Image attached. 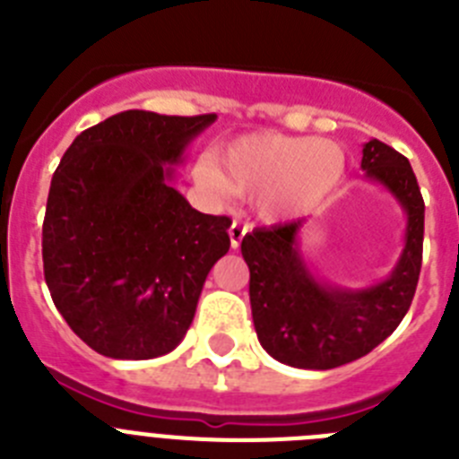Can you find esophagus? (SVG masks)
<instances>
[{
  "mask_svg": "<svg viewBox=\"0 0 459 459\" xmlns=\"http://www.w3.org/2000/svg\"><path fill=\"white\" fill-rule=\"evenodd\" d=\"M248 234V227L241 225V222H232V227H230V241H232V248L237 250L238 246H241L243 237Z\"/></svg>",
  "mask_w": 459,
  "mask_h": 459,
  "instance_id": "34e87169",
  "label": "esophagus"
}]
</instances>
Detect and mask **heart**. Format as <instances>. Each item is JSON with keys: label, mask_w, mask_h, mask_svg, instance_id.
Wrapping results in <instances>:
<instances>
[{"label": "heart", "mask_w": 459, "mask_h": 459, "mask_svg": "<svg viewBox=\"0 0 459 459\" xmlns=\"http://www.w3.org/2000/svg\"><path fill=\"white\" fill-rule=\"evenodd\" d=\"M347 172V153L333 140L262 131L234 137L216 160L202 158L197 179L221 195L255 193L264 221L301 216L322 204Z\"/></svg>", "instance_id": "obj_1"}]
</instances>
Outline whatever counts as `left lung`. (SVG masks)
I'll return each mask as SVG.
<instances>
[{"instance_id":"left-lung-1","label":"left lung","mask_w":459,"mask_h":459,"mask_svg":"<svg viewBox=\"0 0 459 459\" xmlns=\"http://www.w3.org/2000/svg\"><path fill=\"white\" fill-rule=\"evenodd\" d=\"M363 177L395 197L407 218L404 246L384 280L342 287L324 280L301 250L306 218L257 227L241 241L250 269V307L259 344L291 368L331 370L370 354L411 306L423 262L425 204L403 153L379 140L363 144Z\"/></svg>"}]
</instances>
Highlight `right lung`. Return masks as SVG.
I'll return each mask as SVG.
<instances>
[{
    "label": "right lung",
    "mask_w": 459,
    "mask_h": 459,
    "mask_svg": "<svg viewBox=\"0 0 459 459\" xmlns=\"http://www.w3.org/2000/svg\"><path fill=\"white\" fill-rule=\"evenodd\" d=\"M216 115L126 109L73 140L52 174L43 271L56 310L93 351L147 360L184 340L232 221L174 188Z\"/></svg>",
    "instance_id": "obj_1"
}]
</instances>
